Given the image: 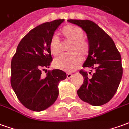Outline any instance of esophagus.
Listing matches in <instances>:
<instances>
[{
	"label": "esophagus",
	"mask_w": 129,
	"mask_h": 129,
	"mask_svg": "<svg viewBox=\"0 0 129 129\" xmlns=\"http://www.w3.org/2000/svg\"><path fill=\"white\" fill-rule=\"evenodd\" d=\"M67 75V78L68 79H70V78H71V77H72L73 75H72L71 73H67V75Z\"/></svg>",
	"instance_id": "1"
}]
</instances>
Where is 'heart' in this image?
<instances>
[{"mask_svg": "<svg viewBox=\"0 0 129 129\" xmlns=\"http://www.w3.org/2000/svg\"><path fill=\"white\" fill-rule=\"evenodd\" d=\"M62 34L66 39L71 41L68 47L70 53L61 54L54 61V67L60 70L73 72L77 69L82 61V56H85L88 51V45L82 38L84 32L79 27L75 25H67L62 29ZM50 52L54 56L61 53V45L58 37L53 36L49 43Z\"/></svg>", "mask_w": 129, "mask_h": 129, "instance_id": "obj_1", "label": "heart"}]
</instances>
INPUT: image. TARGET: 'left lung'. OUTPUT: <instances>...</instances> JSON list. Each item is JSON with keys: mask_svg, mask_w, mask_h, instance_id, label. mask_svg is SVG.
<instances>
[{"mask_svg": "<svg viewBox=\"0 0 129 129\" xmlns=\"http://www.w3.org/2000/svg\"><path fill=\"white\" fill-rule=\"evenodd\" d=\"M86 32L89 50L83 67L91 68L87 72L80 70L84 83L77 90L79 97L92 106H101L109 102L117 92L122 79V58L110 36L93 21L70 19ZM92 70L93 73H91Z\"/></svg>", "mask_w": 129, "mask_h": 129, "instance_id": "left-lung-1", "label": "left lung"}]
</instances>
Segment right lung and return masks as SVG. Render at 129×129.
Listing matches in <instances>:
<instances>
[{"label":"right lung","mask_w":129,"mask_h":129,"mask_svg":"<svg viewBox=\"0 0 129 129\" xmlns=\"http://www.w3.org/2000/svg\"><path fill=\"white\" fill-rule=\"evenodd\" d=\"M64 21L59 19L45 23L32 29L21 39L11 62V85L21 104L34 111H42L55 102L58 86L66 78L63 70L48 71L52 61L49 48L51 38Z\"/></svg>","instance_id":"right-lung-1"}]
</instances>
